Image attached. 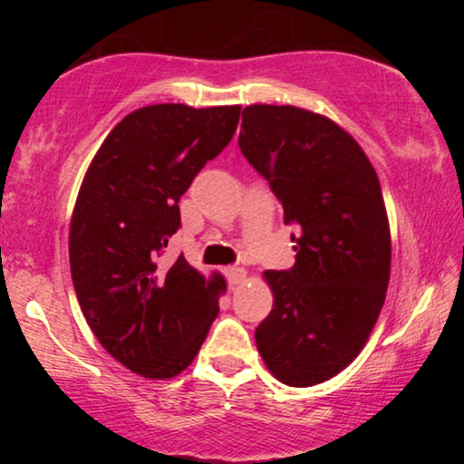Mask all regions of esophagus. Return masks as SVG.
I'll list each match as a JSON object with an SVG mask.
<instances>
[{
    "mask_svg": "<svg viewBox=\"0 0 464 464\" xmlns=\"http://www.w3.org/2000/svg\"><path fill=\"white\" fill-rule=\"evenodd\" d=\"M226 278L232 287H237V285H240L246 278V270L240 268V266H230V268L226 270Z\"/></svg>",
    "mask_w": 464,
    "mask_h": 464,
    "instance_id": "obj_1",
    "label": "esophagus"
}]
</instances>
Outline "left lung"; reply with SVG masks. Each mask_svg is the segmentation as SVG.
Masks as SVG:
<instances>
[{"label": "left lung", "mask_w": 464, "mask_h": 464, "mask_svg": "<svg viewBox=\"0 0 464 464\" xmlns=\"http://www.w3.org/2000/svg\"><path fill=\"white\" fill-rule=\"evenodd\" d=\"M238 148L297 230L295 264L264 275L275 306L256 329L257 351L283 384L325 382L361 353L389 287L378 175L346 130L291 105L245 107Z\"/></svg>", "instance_id": "8db88e82"}]
</instances>
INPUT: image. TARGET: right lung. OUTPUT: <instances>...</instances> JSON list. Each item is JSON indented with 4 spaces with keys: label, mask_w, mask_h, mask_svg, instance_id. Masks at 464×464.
<instances>
[{
    "label": "right lung",
    "mask_w": 464,
    "mask_h": 464,
    "mask_svg": "<svg viewBox=\"0 0 464 464\" xmlns=\"http://www.w3.org/2000/svg\"><path fill=\"white\" fill-rule=\"evenodd\" d=\"M238 116V105L141 107L107 135L82 181L69 230L75 295L105 351L139 376L181 373L219 313L224 278L160 257L181 227L179 198Z\"/></svg>",
    "instance_id": "add662e5"
}]
</instances>
